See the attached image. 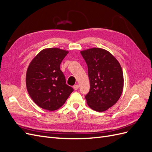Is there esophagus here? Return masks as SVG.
Listing matches in <instances>:
<instances>
[{"label":"esophagus","instance_id":"1","mask_svg":"<svg viewBox=\"0 0 152 152\" xmlns=\"http://www.w3.org/2000/svg\"><path fill=\"white\" fill-rule=\"evenodd\" d=\"M79 85H78V84H75V85L73 86V89H74L75 90L79 89Z\"/></svg>","mask_w":152,"mask_h":152}]
</instances>
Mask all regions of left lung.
I'll list each match as a JSON object with an SVG mask.
<instances>
[{"label": "left lung", "instance_id": "obj_1", "mask_svg": "<svg viewBox=\"0 0 152 152\" xmlns=\"http://www.w3.org/2000/svg\"><path fill=\"white\" fill-rule=\"evenodd\" d=\"M88 68L90 90L85 98L89 107L102 112L115 104L123 91L120 63L108 50L91 48L80 51Z\"/></svg>", "mask_w": 152, "mask_h": 152}]
</instances>
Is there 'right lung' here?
Listing matches in <instances>:
<instances>
[{
	"label": "right lung",
	"mask_w": 152,
	"mask_h": 152,
	"mask_svg": "<svg viewBox=\"0 0 152 152\" xmlns=\"http://www.w3.org/2000/svg\"><path fill=\"white\" fill-rule=\"evenodd\" d=\"M68 50L47 48L32 59L26 74L28 93L34 103L43 109L54 111L65 103L73 89L66 84L60 64Z\"/></svg>",
	"instance_id": "obj_1"
}]
</instances>
